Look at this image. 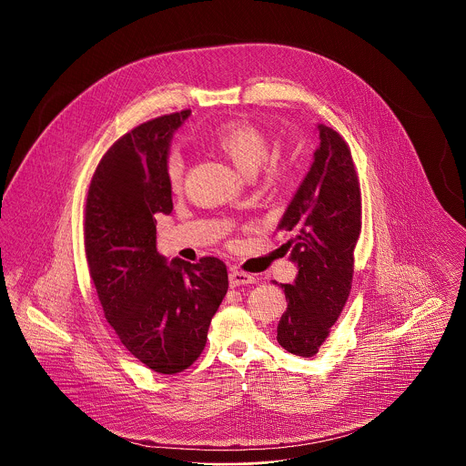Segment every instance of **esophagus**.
<instances>
[{"label": "esophagus", "instance_id": "1", "mask_svg": "<svg viewBox=\"0 0 466 466\" xmlns=\"http://www.w3.org/2000/svg\"><path fill=\"white\" fill-rule=\"evenodd\" d=\"M257 278L249 272H244V270H237L233 268L229 272V285L231 287H240V285H249V283H255Z\"/></svg>", "mask_w": 466, "mask_h": 466}]
</instances>
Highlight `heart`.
Returning a JSON list of instances; mask_svg holds the SVG:
<instances>
[{"label": "heart", "instance_id": "b5f03b06", "mask_svg": "<svg viewBox=\"0 0 466 466\" xmlns=\"http://www.w3.org/2000/svg\"><path fill=\"white\" fill-rule=\"evenodd\" d=\"M209 143L222 152L240 172L253 174L261 163L264 168V179L274 185L285 177V167L278 161L267 158L268 154V137L267 134L248 120H228L213 129L209 134ZM165 174L168 185L177 190L183 185L185 177V159L181 152L174 150L168 154L165 163Z\"/></svg>", "mask_w": 466, "mask_h": 466}]
</instances>
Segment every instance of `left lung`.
Here are the masks:
<instances>
[{"label":"left lung","mask_w":466,"mask_h":466,"mask_svg":"<svg viewBox=\"0 0 466 466\" xmlns=\"http://www.w3.org/2000/svg\"><path fill=\"white\" fill-rule=\"evenodd\" d=\"M319 129L314 163L285 209L278 231L298 264L294 283H279L287 310L278 342L299 357H314L340 316L351 290L353 251L362 228L360 183L350 147L327 126Z\"/></svg>","instance_id":"8db88e82"}]
</instances>
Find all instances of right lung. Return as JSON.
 <instances>
[{
    "label": "right lung",
    "mask_w": 466,
    "mask_h": 466,
    "mask_svg": "<svg viewBox=\"0 0 466 466\" xmlns=\"http://www.w3.org/2000/svg\"><path fill=\"white\" fill-rule=\"evenodd\" d=\"M188 116L165 115L116 139L95 168L84 209L86 260L104 316L131 355L163 375L199 359L228 292L222 260L167 266L156 249L154 215L174 208L168 145Z\"/></svg>",
    "instance_id": "add662e5"
}]
</instances>
